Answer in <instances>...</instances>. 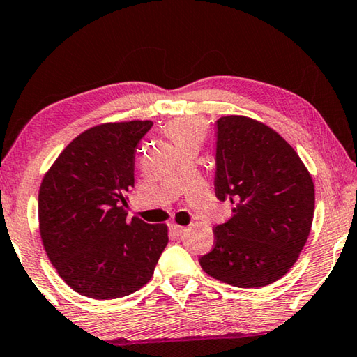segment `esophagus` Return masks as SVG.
<instances>
[{
  "mask_svg": "<svg viewBox=\"0 0 357 357\" xmlns=\"http://www.w3.org/2000/svg\"><path fill=\"white\" fill-rule=\"evenodd\" d=\"M185 232H186V227L183 226H178V224H172L171 226V234L175 236V238L182 236Z\"/></svg>",
  "mask_w": 357,
  "mask_h": 357,
  "instance_id": "1",
  "label": "esophagus"
}]
</instances>
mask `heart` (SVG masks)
<instances>
[{"label":"heart","mask_w":357,"mask_h":357,"mask_svg":"<svg viewBox=\"0 0 357 357\" xmlns=\"http://www.w3.org/2000/svg\"><path fill=\"white\" fill-rule=\"evenodd\" d=\"M166 133L177 147L191 141L202 142L207 135V122L199 116L175 117L167 122Z\"/></svg>","instance_id":"b5f03b06"}]
</instances>
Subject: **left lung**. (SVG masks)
<instances>
[{
	"label": "left lung",
	"instance_id": "1",
	"mask_svg": "<svg viewBox=\"0 0 357 357\" xmlns=\"http://www.w3.org/2000/svg\"><path fill=\"white\" fill-rule=\"evenodd\" d=\"M215 192L235 204L199 259L208 276L259 289L285 276L309 238L315 210L312 175L276 130L246 116L218 119Z\"/></svg>",
	"mask_w": 357,
	"mask_h": 357
}]
</instances>
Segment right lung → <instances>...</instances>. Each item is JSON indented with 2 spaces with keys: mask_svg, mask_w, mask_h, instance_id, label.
Returning a JSON list of instances; mask_svg holds the SVG:
<instances>
[{
  "mask_svg": "<svg viewBox=\"0 0 357 357\" xmlns=\"http://www.w3.org/2000/svg\"><path fill=\"white\" fill-rule=\"evenodd\" d=\"M152 121L98 123L45 172L39 232L52 265L79 295L116 299L146 285L167 245L166 224L128 220L135 152Z\"/></svg>",
  "mask_w": 357,
  "mask_h": 357,
  "instance_id": "right-lung-1",
  "label": "right lung"
}]
</instances>
